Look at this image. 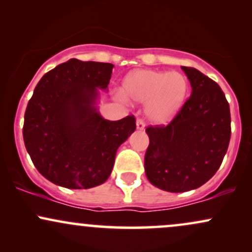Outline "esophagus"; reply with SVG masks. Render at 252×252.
<instances>
[{"label":"esophagus","mask_w":252,"mask_h":252,"mask_svg":"<svg viewBox=\"0 0 252 252\" xmlns=\"http://www.w3.org/2000/svg\"><path fill=\"white\" fill-rule=\"evenodd\" d=\"M136 129H137V130H143L144 129V123H143L142 120L136 121Z\"/></svg>","instance_id":"esophagus-1"}]
</instances>
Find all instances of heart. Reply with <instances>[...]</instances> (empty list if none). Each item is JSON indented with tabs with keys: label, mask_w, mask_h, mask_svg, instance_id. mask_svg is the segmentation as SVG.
<instances>
[{
	"label": "heart",
	"mask_w": 252,
	"mask_h": 252,
	"mask_svg": "<svg viewBox=\"0 0 252 252\" xmlns=\"http://www.w3.org/2000/svg\"><path fill=\"white\" fill-rule=\"evenodd\" d=\"M189 86L179 72L134 70L124 77L121 92L126 100L144 103V116L154 126H166L184 109Z\"/></svg>",
	"instance_id": "b5f03b06"
}]
</instances>
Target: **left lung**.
I'll use <instances>...</instances> for the list:
<instances>
[{"label": "left lung", "instance_id": "8db88e82", "mask_svg": "<svg viewBox=\"0 0 252 252\" xmlns=\"http://www.w3.org/2000/svg\"><path fill=\"white\" fill-rule=\"evenodd\" d=\"M181 68L192 88L184 109L168 126L146 129L147 178L158 189L173 193L209 181L220 167L231 136L230 106L218 84L196 68Z\"/></svg>", "mask_w": 252, "mask_h": 252}]
</instances>
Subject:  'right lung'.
<instances>
[{
    "mask_svg": "<svg viewBox=\"0 0 252 252\" xmlns=\"http://www.w3.org/2000/svg\"><path fill=\"white\" fill-rule=\"evenodd\" d=\"M114 65L70 59L37 83L25 112L24 141L34 166L58 186L85 189L108 180L117 149L135 131L134 116L105 120L99 90Z\"/></svg>",
    "mask_w": 252,
    "mask_h": 252,
    "instance_id": "right-lung-1",
    "label": "right lung"
}]
</instances>
